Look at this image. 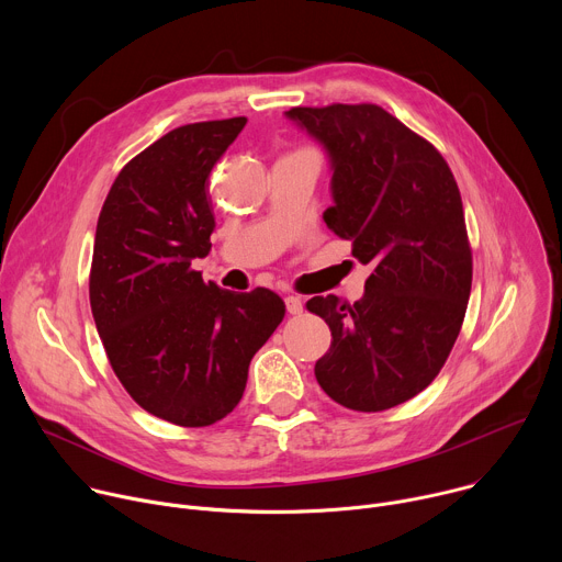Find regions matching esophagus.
<instances>
[{"mask_svg":"<svg viewBox=\"0 0 562 562\" xmlns=\"http://www.w3.org/2000/svg\"><path fill=\"white\" fill-rule=\"evenodd\" d=\"M284 304H286V311H289L291 315H297V313H302V308H304V302H302V297H297V295H286V297H284Z\"/></svg>","mask_w":562,"mask_h":562,"instance_id":"esophagus-1","label":"esophagus"}]
</instances>
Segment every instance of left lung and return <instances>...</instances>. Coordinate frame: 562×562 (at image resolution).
I'll return each instance as SVG.
<instances>
[{
  "label": "left lung",
  "mask_w": 562,
  "mask_h": 562,
  "mask_svg": "<svg viewBox=\"0 0 562 562\" xmlns=\"http://www.w3.org/2000/svg\"><path fill=\"white\" fill-rule=\"evenodd\" d=\"M329 155L327 226L373 265L364 295H315L306 308L331 329L315 378L338 405L384 412L440 373L471 293V249L445 157L375 104L284 113Z\"/></svg>",
  "instance_id": "1"
}]
</instances>
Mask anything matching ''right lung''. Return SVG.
Segmentation results:
<instances>
[{
    "mask_svg": "<svg viewBox=\"0 0 562 562\" xmlns=\"http://www.w3.org/2000/svg\"><path fill=\"white\" fill-rule=\"evenodd\" d=\"M245 124L169 131L120 171L98 220L89 295L109 362L142 409L180 427L237 407L286 311L269 289L224 291L191 269L215 228L209 176Z\"/></svg>",
    "mask_w": 562,
    "mask_h": 562,
    "instance_id": "1",
    "label": "right lung"
}]
</instances>
